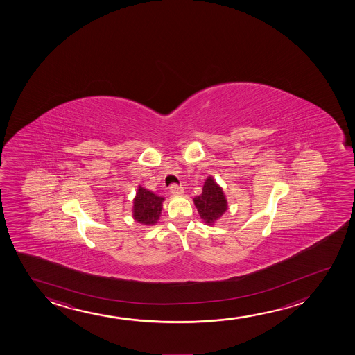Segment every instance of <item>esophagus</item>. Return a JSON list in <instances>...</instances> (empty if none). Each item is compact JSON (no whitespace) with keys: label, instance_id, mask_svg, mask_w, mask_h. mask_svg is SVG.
I'll use <instances>...</instances> for the list:
<instances>
[{"label":"esophagus","instance_id":"1","mask_svg":"<svg viewBox=\"0 0 355 355\" xmlns=\"http://www.w3.org/2000/svg\"><path fill=\"white\" fill-rule=\"evenodd\" d=\"M171 194L172 195H182L184 193V189L182 185L172 184L170 188Z\"/></svg>","mask_w":355,"mask_h":355}]
</instances>
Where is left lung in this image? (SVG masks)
<instances>
[{
    "label": "left lung",
    "mask_w": 355,
    "mask_h": 355,
    "mask_svg": "<svg viewBox=\"0 0 355 355\" xmlns=\"http://www.w3.org/2000/svg\"><path fill=\"white\" fill-rule=\"evenodd\" d=\"M194 204L201 219L209 225H212L216 220H218L227 211V200L223 190L214 182L212 177L205 180L202 193L195 196Z\"/></svg>",
    "instance_id": "left-lung-1"
}]
</instances>
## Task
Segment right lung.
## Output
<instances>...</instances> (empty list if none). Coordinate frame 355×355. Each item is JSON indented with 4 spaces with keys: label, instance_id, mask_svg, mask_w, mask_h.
Masks as SVG:
<instances>
[{
    "label": "right lung",
    "instance_id": "add662e5",
    "mask_svg": "<svg viewBox=\"0 0 355 355\" xmlns=\"http://www.w3.org/2000/svg\"><path fill=\"white\" fill-rule=\"evenodd\" d=\"M162 201H164L162 196H159L139 187L135 199L133 217L138 223L143 225L155 224L160 217Z\"/></svg>",
    "mask_w": 355,
    "mask_h": 355
}]
</instances>
